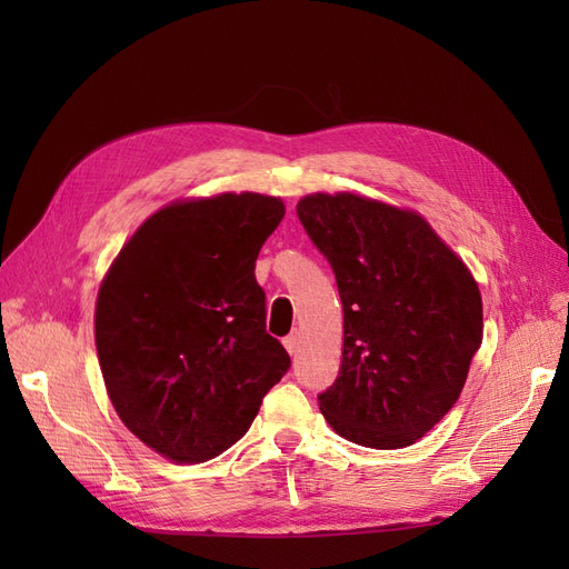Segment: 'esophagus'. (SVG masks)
Returning <instances> with one entry per match:
<instances>
[{
    "label": "esophagus",
    "instance_id": "34e87169",
    "mask_svg": "<svg viewBox=\"0 0 569 569\" xmlns=\"http://www.w3.org/2000/svg\"><path fill=\"white\" fill-rule=\"evenodd\" d=\"M284 349L295 356L299 351V332H291L289 337H284Z\"/></svg>",
    "mask_w": 569,
    "mask_h": 569
}]
</instances>
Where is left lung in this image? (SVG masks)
Instances as JSON below:
<instances>
[{
    "label": "left lung",
    "mask_w": 569,
    "mask_h": 569,
    "mask_svg": "<svg viewBox=\"0 0 569 569\" xmlns=\"http://www.w3.org/2000/svg\"><path fill=\"white\" fill-rule=\"evenodd\" d=\"M297 216L343 306L339 375L318 393L325 420L370 449L416 443L458 401L481 343L475 278L412 211L311 194Z\"/></svg>",
    "instance_id": "left-lung-1"
}]
</instances>
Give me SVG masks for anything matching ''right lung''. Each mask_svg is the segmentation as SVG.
Listing matches in <instances>:
<instances>
[{
  "label": "right lung",
  "mask_w": 569,
  "mask_h": 569,
  "mask_svg": "<svg viewBox=\"0 0 569 569\" xmlns=\"http://www.w3.org/2000/svg\"><path fill=\"white\" fill-rule=\"evenodd\" d=\"M284 218L263 194L170 203L132 234L97 297L109 399L130 432L176 462H203L247 435L291 368L266 332L256 258Z\"/></svg>",
  "instance_id": "add662e5"
}]
</instances>
